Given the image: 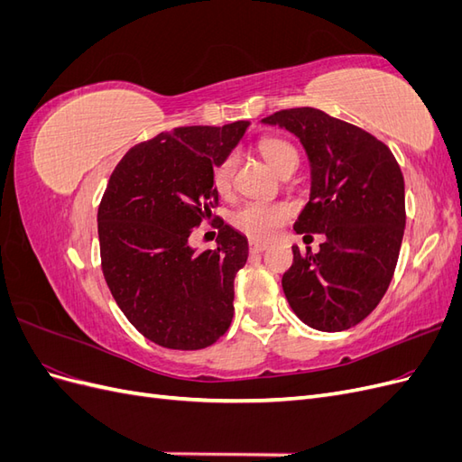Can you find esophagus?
I'll list each match as a JSON object with an SVG mask.
<instances>
[{
	"mask_svg": "<svg viewBox=\"0 0 462 462\" xmlns=\"http://www.w3.org/2000/svg\"><path fill=\"white\" fill-rule=\"evenodd\" d=\"M248 248H250V253H254V254H258V253H263V250H265V248H268V245H265V243H258V241H250Z\"/></svg>",
	"mask_w": 462,
	"mask_h": 462,
	"instance_id": "1",
	"label": "esophagus"
}]
</instances>
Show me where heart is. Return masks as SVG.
<instances>
[{"label":"heart","instance_id":"heart-1","mask_svg":"<svg viewBox=\"0 0 462 462\" xmlns=\"http://www.w3.org/2000/svg\"><path fill=\"white\" fill-rule=\"evenodd\" d=\"M260 152L270 162L273 170L279 173L287 167L299 165V153L295 146L289 144L283 138L268 136L260 141ZM236 165L235 153H227L214 170V185L219 192H227L233 183V173ZM292 216V208L287 202H272V200H253L241 206L233 214V226L245 235L258 241H270L279 233L289 217Z\"/></svg>","mask_w":462,"mask_h":462}]
</instances>
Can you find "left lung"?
<instances>
[{
	"label": "left lung",
	"mask_w": 462,
	"mask_h": 462,
	"mask_svg": "<svg viewBox=\"0 0 462 462\" xmlns=\"http://www.w3.org/2000/svg\"><path fill=\"white\" fill-rule=\"evenodd\" d=\"M262 121L300 138L312 190L295 231L326 236L319 253L292 246L285 297L306 326L353 328L380 304L395 273L407 219L401 167L374 134L314 107L282 109Z\"/></svg>",
	"instance_id": "obj_1"
}]
</instances>
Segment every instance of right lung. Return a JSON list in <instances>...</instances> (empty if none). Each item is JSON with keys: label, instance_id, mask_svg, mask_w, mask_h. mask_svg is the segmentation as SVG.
Masks as SVG:
<instances>
[{"label": "right lung", "instance_id": "obj_1", "mask_svg": "<svg viewBox=\"0 0 462 462\" xmlns=\"http://www.w3.org/2000/svg\"><path fill=\"white\" fill-rule=\"evenodd\" d=\"M248 121L179 127L133 146L111 173L97 208L106 283L146 339L175 351L214 345L231 326L233 282L248 243L212 216L214 167L241 141ZM218 221V248L196 251L188 236Z\"/></svg>", "mask_w": 462, "mask_h": 462}]
</instances>
